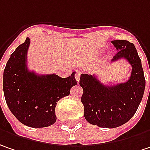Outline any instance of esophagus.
<instances>
[{"mask_svg": "<svg viewBox=\"0 0 150 150\" xmlns=\"http://www.w3.org/2000/svg\"><path fill=\"white\" fill-rule=\"evenodd\" d=\"M80 78H81V72H76V74H75V80L77 81H80Z\"/></svg>", "mask_w": 150, "mask_h": 150, "instance_id": "1", "label": "esophagus"}]
</instances>
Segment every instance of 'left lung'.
Instances as JSON below:
<instances>
[{"label": "left lung", "mask_w": 150, "mask_h": 150, "mask_svg": "<svg viewBox=\"0 0 150 150\" xmlns=\"http://www.w3.org/2000/svg\"><path fill=\"white\" fill-rule=\"evenodd\" d=\"M111 42L117 50L112 62L125 58L132 67L127 81L106 86L96 75L87 74H81L80 79L85 119L92 125L105 128L127 123L136 113L145 89L144 69L135 46L125 40Z\"/></svg>", "instance_id": "8db88e82"}]
</instances>
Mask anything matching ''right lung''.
I'll list each match as a JSON object with an SVG mask.
<instances>
[{"label":"right lung","mask_w":150,"mask_h":150,"mask_svg":"<svg viewBox=\"0 0 150 150\" xmlns=\"http://www.w3.org/2000/svg\"><path fill=\"white\" fill-rule=\"evenodd\" d=\"M30 40L27 37L6 63L3 73V92L6 104L23 125L40 128L56 122L55 107L69 95L77 84L75 72L67 78L55 74L40 75L27 68V52Z\"/></svg>","instance_id":"obj_1"}]
</instances>
